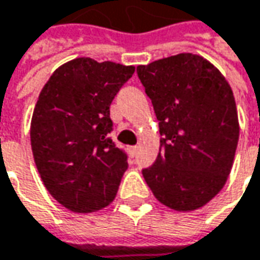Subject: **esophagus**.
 I'll use <instances>...</instances> for the list:
<instances>
[{
  "mask_svg": "<svg viewBox=\"0 0 260 260\" xmlns=\"http://www.w3.org/2000/svg\"><path fill=\"white\" fill-rule=\"evenodd\" d=\"M137 151H138V145H134V147H129L131 155H135V154H137Z\"/></svg>",
  "mask_w": 260,
  "mask_h": 260,
  "instance_id": "esophagus-1",
  "label": "esophagus"
}]
</instances>
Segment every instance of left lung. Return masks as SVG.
I'll return each mask as SVG.
<instances>
[{"label": "left lung", "instance_id": "obj_1", "mask_svg": "<svg viewBox=\"0 0 260 260\" xmlns=\"http://www.w3.org/2000/svg\"><path fill=\"white\" fill-rule=\"evenodd\" d=\"M137 71L163 137L142 176L170 209L202 208L224 187L234 161L240 125L232 87L208 59L189 52Z\"/></svg>", "mask_w": 260, "mask_h": 260}]
</instances>
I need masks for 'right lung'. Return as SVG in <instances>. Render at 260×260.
<instances>
[{"mask_svg": "<svg viewBox=\"0 0 260 260\" xmlns=\"http://www.w3.org/2000/svg\"><path fill=\"white\" fill-rule=\"evenodd\" d=\"M134 73V65L75 58L40 91L30 122L33 158L48 192L73 212L106 208L118 193L128 163L109 138V108Z\"/></svg>", "mask_w": 260, "mask_h": 260, "instance_id": "obj_1", "label": "right lung"}]
</instances>
